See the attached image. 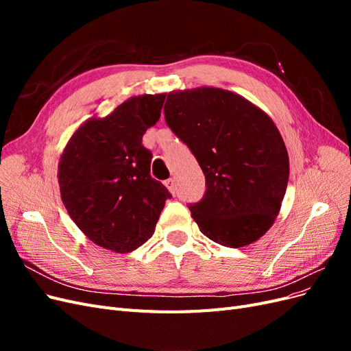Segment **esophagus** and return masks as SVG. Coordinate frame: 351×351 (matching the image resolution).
Segmentation results:
<instances>
[{"instance_id":"34e87169","label":"esophagus","mask_w":351,"mask_h":351,"mask_svg":"<svg viewBox=\"0 0 351 351\" xmlns=\"http://www.w3.org/2000/svg\"><path fill=\"white\" fill-rule=\"evenodd\" d=\"M164 184H165V187L169 190V193H173V195L176 193V180H174V178L165 180Z\"/></svg>"}]
</instances>
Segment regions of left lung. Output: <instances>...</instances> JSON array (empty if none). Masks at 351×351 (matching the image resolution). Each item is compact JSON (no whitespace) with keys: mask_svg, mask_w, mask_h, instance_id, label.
Returning <instances> with one entry per match:
<instances>
[{"mask_svg":"<svg viewBox=\"0 0 351 351\" xmlns=\"http://www.w3.org/2000/svg\"><path fill=\"white\" fill-rule=\"evenodd\" d=\"M164 112L206 178L204 199L189 208L202 234L232 249L259 240L280 214L290 174L271 117L239 93L209 86L169 92Z\"/></svg>","mask_w":351,"mask_h":351,"instance_id":"1","label":"left lung"}]
</instances>
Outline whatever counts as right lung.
Wrapping results in <instances>:
<instances>
[{
    "label": "right lung",
    "instance_id": "right-lung-1",
    "mask_svg": "<svg viewBox=\"0 0 351 351\" xmlns=\"http://www.w3.org/2000/svg\"><path fill=\"white\" fill-rule=\"evenodd\" d=\"M165 93L139 95L71 134L58 162L61 200L97 246L129 253L155 232L165 186L151 177L152 154L142 137L161 117Z\"/></svg>",
    "mask_w": 351,
    "mask_h": 351
}]
</instances>
